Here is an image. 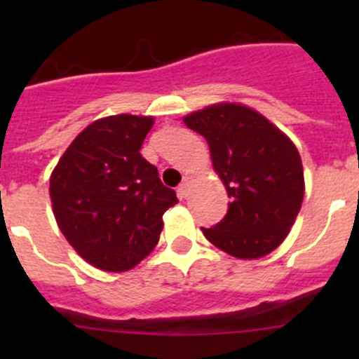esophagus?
Returning a JSON list of instances; mask_svg holds the SVG:
<instances>
[{"instance_id":"obj_1","label":"esophagus","mask_w":359,"mask_h":359,"mask_svg":"<svg viewBox=\"0 0 359 359\" xmlns=\"http://www.w3.org/2000/svg\"><path fill=\"white\" fill-rule=\"evenodd\" d=\"M190 183H192V177H190V176L183 177L182 185L177 187V196H180V198H187V196H189Z\"/></svg>"}]
</instances>
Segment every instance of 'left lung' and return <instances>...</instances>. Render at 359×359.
<instances>
[{"instance_id":"8db88e82","label":"left lung","mask_w":359,"mask_h":359,"mask_svg":"<svg viewBox=\"0 0 359 359\" xmlns=\"http://www.w3.org/2000/svg\"><path fill=\"white\" fill-rule=\"evenodd\" d=\"M183 120L208 142L214 170L230 198L226 215L201 228L205 237L239 259L273 252L290 233L304 199L302 160L293 142L241 104H215Z\"/></svg>"}]
</instances>
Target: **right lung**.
I'll list each match as a JSON object with an SVG mask.
<instances>
[{
  "label": "right lung",
  "mask_w": 359,
  "mask_h": 359,
  "mask_svg": "<svg viewBox=\"0 0 359 359\" xmlns=\"http://www.w3.org/2000/svg\"><path fill=\"white\" fill-rule=\"evenodd\" d=\"M154 120L116 115L90 123L50 177L57 224L75 252L104 271H128L154 250L177 203L140 154Z\"/></svg>",
  "instance_id": "right-lung-1"
}]
</instances>
